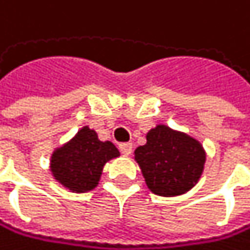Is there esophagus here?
<instances>
[{
  "mask_svg": "<svg viewBox=\"0 0 250 250\" xmlns=\"http://www.w3.org/2000/svg\"><path fill=\"white\" fill-rule=\"evenodd\" d=\"M132 144L130 142H123V144H120V151H121V154L123 156H129L130 153H132Z\"/></svg>",
  "mask_w": 250,
  "mask_h": 250,
  "instance_id": "esophagus-1",
  "label": "esophagus"
}]
</instances>
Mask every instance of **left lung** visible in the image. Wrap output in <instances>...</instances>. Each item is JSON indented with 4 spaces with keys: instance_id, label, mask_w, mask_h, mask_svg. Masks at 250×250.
<instances>
[{
    "instance_id": "left-lung-1",
    "label": "left lung",
    "mask_w": 250,
    "mask_h": 250,
    "mask_svg": "<svg viewBox=\"0 0 250 250\" xmlns=\"http://www.w3.org/2000/svg\"><path fill=\"white\" fill-rule=\"evenodd\" d=\"M146 138V146L135 150L133 159L147 188L159 196H178L189 192L204 172L207 153L203 144L167 124H157Z\"/></svg>"
}]
</instances>
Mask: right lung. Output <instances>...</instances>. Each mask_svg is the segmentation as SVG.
<instances>
[{
    "mask_svg": "<svg viewBox=\"0 0 250 250\" xmlns=\"http://www.w3.org/2000/svg\"><path fill=\"white\" fill-rule=\"evenodd\" d=\"M118 156L120 151L111 141H100L94 129L83 126L52 151L49 169L62 188L85 193L99 185L103 167Z\"/></svg>",
    "mask_w": 250,
    "mask_h": 250,
    "instance_id": "1",
    "label": "right lung"
}]
</instances>
